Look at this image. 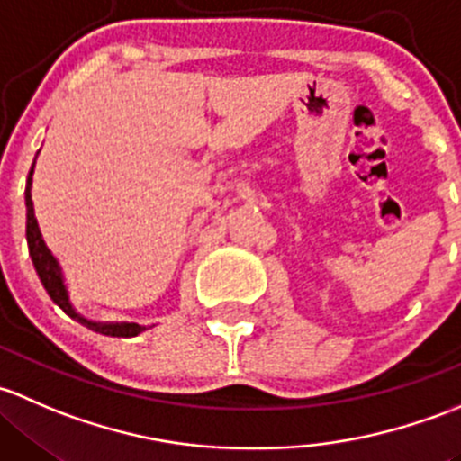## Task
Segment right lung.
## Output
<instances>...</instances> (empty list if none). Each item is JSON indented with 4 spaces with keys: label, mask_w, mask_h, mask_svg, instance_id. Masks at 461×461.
<instances>
[{
    "label": "right lung",
    "mask_w": 461,
    "mask_h": 461,
    "mask_svg": "<svg viewBox=\"0 0 461 461\" xmlns=\"http://www.w3.org/2000/svg\"><path fill=\"white\" fill-rule=\"evenodd\" d=\"M31 186H32V168L31 173H28V182H26V241H28V253H31L32 258V266H35L37 275H40L41 284H44L50 300H53L57 306L66 312V315L77 320L79 324H84L86 329L95 330V333L111 335V337H135L140 335L141 330H146L144 326L140 324H99V321H90L75 311L73 303L68 300V291H66L64 286V277H61L59 264H57V259L49 250V246L44 244V240H41L40 226H37L35 208H32Z\"/></svg>",
    "instance_id": "right-lung-1"
}]
</instances>
